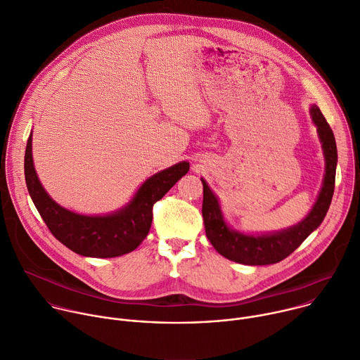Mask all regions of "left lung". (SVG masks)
<instances>
[{
  "mask_svg": "<svg viewBox=\"0 0 360 360\" xmlns=\"http://www.w3.org/2000/svg\"><path fill=\"white\" fill-rule=\"evenodd\" d=\"M310 115L321 142L326 160V174L316 204L307 217L297 225H292L278 233L261 236H248L234 231L225 224L217 197L210 189L208 184L201 178L204 185L202 217L205 234L212 247L225 258L247 266L276 264L300 247V244L323 222L335 192L338 148L332 127L326 122L323 113L316 105L310 108Z\"/></svg>",
  "mask_w": 360,
  "mask_h": 360,
  "instance_id": "obj_1",
  "label": "left lung"
}]
</instances>
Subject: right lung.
<instances>
[{
    "mask_svg": "<svg viewBox=\"0 0 360 360\" xmlns=\"http://www.w3.org/2000/svg\"><path fill=\"white\" fill-rule=\"evenodd\" d=\"M31 135L24 156V175L30 197L50 233L72 251L96 258L127 254L146 238L152 224V208L188 171L189 163L179 162L149 179L126 207L108 215H82L54 202L41 186L32 163Z\"/></svg>",
    "mask_w": 360,
    "mask_h": 360,
    "instance_id": "1",
    "label": "right lung"
}]
</instances>
